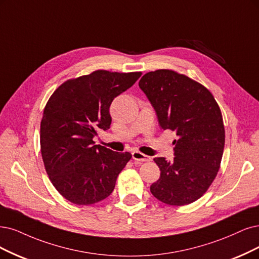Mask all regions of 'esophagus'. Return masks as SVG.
I'll return each mask as SVG.
<instances>
[{"mask_svg": "<svg viewBox=\"0 0 259 259\" xmlns=\"http://www.w3.org/2000/svg\"><path fill=\"white\" fill-rule=\"evenodd\" d=\"M132 158L137 161H142V162H147V161L151 160V157L142 154L141 151H138V150L132 152Z\"/></svg>", "mask_w": 259, "mask_h": 259, "instance_id": "34e87169", "label": "esophagus"}]
</instances>
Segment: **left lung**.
<instances>
[{
    "label": "left lung",
    "instance_id": "obj_1",
    "mask_svg": "<svg viewBox=\"0 0 259 259\" xmlns=\"http://www.w3.org/2000/svg\"><path fill=\"white\" fill-rule=\"evenodd\" d=\"M160 127L176 133L175 158H155L160 178L150 192L160 202L185 206L202 197L215 179L225 144L223 117L204 85L170 69L150 71L139 82Z\"/></svg>",
    "mask_w": 259,
    "mask_h": 259
}]
</instances>
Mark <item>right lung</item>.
I'll use <instances>...</instances> for the list:
<instances>
[{
  "label": "right lung",
  "mask_w": 259,
  "mask_h": 259,
  "mask_svg": "<svg viewBox=\"0 0 259 259\" xmlns=\"http://www.w3.org/2000/svg\"><path fill=\"white\" fill-rule=\"evenodd\" d=\"M141 75L96 70L65 81L48 100L40 122L44 164L57 192L72 204L107 198L131 159L130 152L95 145L93 138L110 128L112 101Z\"/></svg>",
  "instance_id": "right-lung-1"
}]
</instances>
